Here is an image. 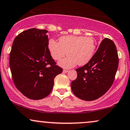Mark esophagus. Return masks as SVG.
<instances>
[{
    "mask_svg": "<svg viewBox=\"0 0 130 130\" xmlns=\"http://www.w3.org/2000/svg\"><path fill=\"white\" fill-rule=\"evenodd\" d=\"M63 73H68V70H63Z\"/></svg>",
    "mask_w": 130,
    "mask_h": 130,
    "instance_id": "esophagus-1",
    "label": "esophagus"
}]
</instances>
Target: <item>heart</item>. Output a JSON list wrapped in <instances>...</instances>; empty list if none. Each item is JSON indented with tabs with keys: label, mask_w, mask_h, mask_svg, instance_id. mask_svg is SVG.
<instances>
[{
	"label": "heart",
	"mask_w": 130,
	"mask_h": 130,
	"mask_svg": "<svg viewBox=\"0 0 130 130\" xmlns=\"http://www.w3.org/2000/svg\"><path fill=\"white\" fill-rule=\"evenodd\" d=\"M48 49L51 57L59 61L67 54V57L59 63L64 68H73L79 64L84 65L90 62L94 54L96 43L92 37L84 36H65L59 39V42L51 39Z\"/></svg>",
	"instance_id": "1"
}]
</instances>
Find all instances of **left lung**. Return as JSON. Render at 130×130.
Masks as SVG:
<instances>
[{
    "label": "left lung",
    "mask_w": 130,
    "mask_h": 130,
    "mask_svg": "<svg viewBox=\"0 0 130 130\" xmlns=\"http://www.w3.org/2000/svg\"><path fill=\"white\" fill-rule=\"evenodd\" d=\"M118 65L115 43L109 39H104L90 62L76 70L77 79L71 84L73 93L87 101L101 98L111 87Z\"/></svg>",
    "instance_id": "1"
}]
</instances>
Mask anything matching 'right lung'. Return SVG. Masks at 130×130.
Masks as SVG:
<instances>
[{
    "mask_svg": "<svg viewBox=\"0 0 130 130\" xmlns=\"http://www.w3.org/2000/svg\"><path fill=\"white\" fill-rule=\"evenodd\" d=\"M46 29L31 28L15 38L10 54V67L17 88L26 98L40 100L50 94L54 79L62 72L48 49Z\"/></svg>",
    "mask_w": 130,
    "mask_h": 130,
    "instance_id": "add662e5",
    "label": "right lung"
}]
</instances>
